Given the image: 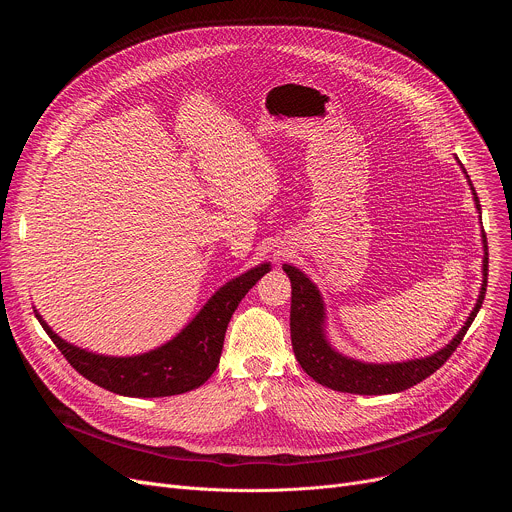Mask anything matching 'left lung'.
Masks as SVG:
<instances>
[{
  "instance_id": "1",
  "label": "left lung",
  "mask_w": 512,
  "mask_h": 512,
  "mask_svg": "<svg viewBox=\"0 0 512 512\" xmlns=\"http://www.w3.org/2000/svg\"><path fill=\"white\" fill-rule=\"evenodd\" d=\"M458 164H460V160H458ZM462 170H464V166H462ZM464 174H466L470 190L474 194V204L480 212L482 208H480L478 194H476L466 170H464ZM482 245H484V257H482L480 296H478L476 306L470 312L468 320L460 328V332L437 352L423 356V358L403 360V362H364V360H356V358H350V356H344L342 352H338L326 336V306H324L320 289L304 271L285 263L283 271L287 273V277L291 281V312H289L291 346H294V354H296L298 362L302 364V369L316 383H320L328 389H334V391L354 393V395L401 393V391L421 383L429 375H433L458 348V344L466 336L470 324L474 322L478 310L482 308L486 283H488V245H486L484 231H482Z\"/></svg>"
}]
</instances>
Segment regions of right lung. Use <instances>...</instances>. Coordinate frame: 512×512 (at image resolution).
<instances>
[{
    "mask_svg": "<svg viewBox=\"0 0 512 512\" xmlns=\"http://www.w3.org/2000/svg\"><path fill=\"white\" fill-rule=\"evenodd\" d=\"M271 271L261 263L227 281L202 310L166 344L135 356H105L62 340L36 312L64 358L91 383L125 397H170L198 389L216 371L227 326L247 291Z\"/></svg>",
    "mask_w": 512,
    "mask_h": 512,
    "instance_id": "right-lung-1",
    "label": "right lung"
}]
</instances>
